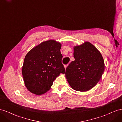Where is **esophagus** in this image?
Masks as SVG:
<instances>
[{"label": "esophagus", "mask_w": 122, "mask_h": 122, "mask_svg": "<svg viewBox=\"0 0 122 122\" xmlns=\"http://www.w3.org/2000/svg\"><path fill=\"white\" fill-rule=\"evenodd\" d=\"M67 66H68V64H66V65H64V67H65V69H66V67H67Z\"/></svg>", "instance_id": "obj_1"}]
</instances>
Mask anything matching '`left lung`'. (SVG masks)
Masks as SVG:
<instances>
[{"label": "left lung", "mask_w": 122, "mask_h": 122, "mask_svg": "<svg viewBox=\"0 0 122 122\" xmlns=\"http://www.w3.org/2000/svg\"><path fill=\"white\" fill-rule=\"evenodd\" d=\"M74 57L75 60L66 68L65 76L74 90L88 91L98 83L104 73V59L95 47L88 42L74 47Z\"/></svg>", "instance_id": "8db88e82"}]
</instances>
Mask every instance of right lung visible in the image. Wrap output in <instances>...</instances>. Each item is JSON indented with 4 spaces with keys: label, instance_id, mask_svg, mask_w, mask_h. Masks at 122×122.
<instances>
[{
    "label": "right lung",
    "instance_id": "1",
    "mask_svg": "<svg viewBox=\"0 0 122 122\" xmlns=\"http://www.w3.org/2000/svg\"><path fill=\"white\" fill-rule=\"evenodd\" d=\"M61 47L60 43L50 40L28 52L24 61L22 74L30 92L37 95L46 93L60 74L65 73Z\"/></svg>",
    "mask_w": 122,
    "mask_h": 122
}]
</instances>
